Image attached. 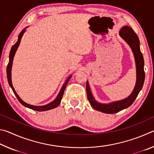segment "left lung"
Listing matches in <instances>:
<instances>
[{"label": "left lung", "instance_id": "1", "mask_svg": "<svg viewBox=\"0 0 154 154\" xmlns=\"http://www.w3.org/2000/svg\"><path fill=\"white\" fill-rule=\"evenodd\" d=\"M119 35L132 49L133 52L135 62H136L137 69V82L133 91L128 97L123 99V100L116 101L109 104H102L98 103L91 92L89 86V83H86V91L88 100L90 101V105L96 110L103 112L105 113H116L118 112L126 109L134 103L138 94L141 90L143 83L145 81V71H144V59L143 54L140 49V41L137 34L134 32L132 28L128 26H125L122 28L119 31Z\"/></svg>", "mask_w": 154, "mask_h": 154}]
</instances>
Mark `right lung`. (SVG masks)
Wrapping results in <instances>:
<instances>
[{"instance_id": "1", "label": "right lung", "mask_w": 154, "mask_h": 154, "mask_svg": "<svg viewBox=\"0 0 154 154\" xmlns=\"http://www.w3.org/2000/svg\"><path fill=\"white\" fill-rule=\"evenodd\" d=\"M27 28V27H26ZM26 28H24V30H23L22 32L20 33L19 36H18V40L16 43H15L14 45L12 46V48L11 49V51H10V54H9V63L8 65H7V80H8V82H9V84L10 85V87L11 88V89L13 90V92H14V94L16 96L17 100H19V102L22 104V105H24V106H26V107L32 109V110H35V111H48V110H50V109H54L58 106L60 103L61 102V100L62 98V96H63V94L65 90V88L66 87V85L68 82H69L70 79H71V75H70V76L68 77V79L66 80V82L64 83V85H62V87L61 88L60 91V92L58 94V95L57 96V97L56 98L55 100L54 101H52L50 103L48 104V105H44V106H33V105H29V104H27L25 102H24L22 99L20 98V96L17 95V94L15 92L14 86H13L12 85V82H11V68H12V64H13V60H14V56H15V51H17V48L19 47V45L20 43V41L21 39H22V37L23 35H24V32L26 31Z\"/></svg>"}]
</instances>
